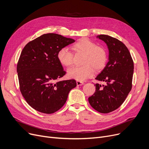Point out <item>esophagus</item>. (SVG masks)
<instances>
[{
  "label": "esophagus",
  "mask_w": 149,
  "mask_h": 149,
  "mask_svg": "<svg viewBox=\"0 0 149 149\" xmlns=\"http://www.w3.org/2000/svg\"><path fill=\"white\" fill-rule=\"evenodd\" d=\"M76 84H77V86H82V85L84 84V82H81V81H76Z\"/></svg>",
  "instance_id": "34e87169"
}]
</instances>
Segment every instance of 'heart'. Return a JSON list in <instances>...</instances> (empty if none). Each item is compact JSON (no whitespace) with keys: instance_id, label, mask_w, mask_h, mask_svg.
<instances>
[{"instance_id":"heart-1","label":"heart","mask_w":149,"mask_h":149,"mask_svg":"<svg viewBox=\"0 0 149 149\" xmlns=\"http://www.w3.org/2000/svg\"><path fill=\"white\" fill-rule=\"evenodd\" d=\"M73 48L77 52L84 54L82 61L84 65L68 69L67 74L70 78L79 81H85L93 75L94 69L100 71L105 67L107 60V52L103 47L97 46L95 42L87 39H81L73 45ZM57 58L65 67H69L73 63V54L67 48L59 49Z\"/></svg>"}]
</instances>
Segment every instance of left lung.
<instances>
[{
    "label": "left lung",
    "instance_id": "8db88e82",
    "mask_svg": "<svg viewBox=\"0 0 149 149\" xmlns=\"http://www.w3.org/2000/svg\"><path fill=\"white\" fill-rule=\"evenodd\" d=\"M96 38L107 44L109 62L95 78L105 84H95L96 91L88 102L96 111L108 113L119 107L130 91L134 65L129 49L122 42L105 34Z\"/></svg>",
    "mask_w": 149,
    "mask_h": 149
}]
</instances>
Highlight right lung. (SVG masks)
Listing matches in <instances>:
<instances>
[{"mask_svg": "<svg viewBox=\"0 0 149 149\" xmlns=\"http://www.w3.org/2000/svg\"><path fill=\"white\" fill-rule=\"evenodd\" d=\"M74 42L47 33L28 42L22 49L17 65L20 90L34 109L46 114L57 111L66 102L70 91L76 87L74 79L56 82L65 74L58 53Z\"/></svg>", "mask_w": 149, "mask_h": 149, "instance_id": "1", "label": "right lung"}]
</instances>
